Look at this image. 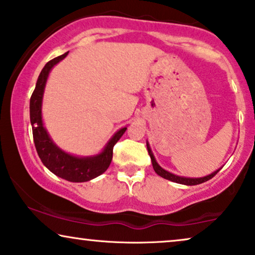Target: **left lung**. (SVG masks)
<instances>
[{"instance_id":"left-lung-1","label":"left lung","mask_w":255,"mask_h":255,"mask_svg":"<svg viewBox=\"0 0 255 255\" xmlns=\"http://www.w3.org/2000/svg\"><path fill=\"white\" fill-rule=\"evenodd\" d=\"M146 146H147L148 154H150V157H151L152 166H153L154 172H156L158 176L163 177V178H165V179H167V180L174 181V183L183 184V185H190V186H191V185L203 184V183H205V181L212 179V178H213L214 176H216L218 172L220 171V170H218V171H216V172H213L212 174H210V176H206V177H203V178H184V177H178V176H176V174H172V173H170V172L165 171L164 168H161V167L159 166V165L157 164L156 159H154L153 153H152V151H151L150 146H148V144H146Z\"/></svg>"}]
</instances>
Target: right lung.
<instances>
[{
  "label": "right lung",
  "mask_w": 255,
  "mask_h": 255,
  "mask_svg": "<svg viewBox=\"0 0 255 255\" xmlns=\"http://www.w3.org/2000/svg\"><path fill=\"white\" fill-rule=\"evenodd\" d=\"M68 52L63 54L58 57H55L49 61L44 68L42 69L41 74L38 76L37 83L34 92L30 98V122L32 127V137L36 151L38 157L41 158L42 163L50 170L56 176L63 178V179L72 181V183H83L94 179V178L101 176L108 170L112 160V153H114V146L122 135L127 131V128H121L116 133L111 140L109 141L107 147L101 154L91 158H77L70 154L65 153L52 143L50 138L43 128L41 105L43 91H44L45 82H47L48 75L51 68L56 63L62 61Z\"/></svg>",
  "instance_id": "add662e5"
}]
</instances>
